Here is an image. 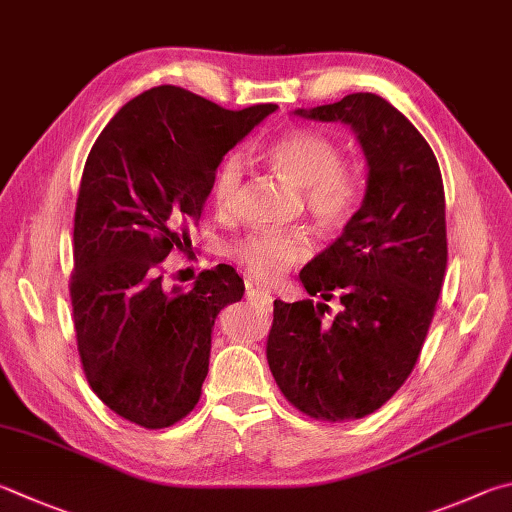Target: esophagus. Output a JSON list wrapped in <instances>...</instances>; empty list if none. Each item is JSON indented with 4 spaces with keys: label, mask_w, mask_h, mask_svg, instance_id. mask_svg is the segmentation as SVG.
Listing matches in <instances>:
<instances>
[{
    "label": "esophagus",
    "mask_w": 512,
    "mask_h": 512,
    "mask_svg": "<svg viewBox=\"0 0 512 512\" xmlns=\"http://www.w3.org/2000/svg\"><path fill=\"white\" fill-rule=\"evenodd\" d=\"M246 300L250 304L259 306V309L268 311L273 306V295L268 288H262V286H253V284H246Z\"/></svg>",
    "instance_id": "34e87169"
}]
</instances>
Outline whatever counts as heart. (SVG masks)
Masks as SVG:
<instances>
[{"mask_svg":"<svg viewBox=\"0 0 512 512\" xmlns=\"http://www.w3.org/2000/svg\"><path fill=\"white\" fill-rule=\"evenodd\" d=\"M268 161L288 181L302 188L304 208L322 228L336 230L356 215L362 199L358 174L342 163L340 147L315 129L295 127L268 145ZM244 156L232 152L212 174L210 194L221 212H232L244 185ZM313 241L309 232L257 230L237 241L232 257L259 282H275L293 266L309 259Z\"/></svg>","mask_w":512,"mask_h":512,"instance_id":"b5f03b06","label":"heart"}]
</instances>
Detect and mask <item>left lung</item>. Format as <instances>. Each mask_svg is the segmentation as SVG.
<instances>
[{
	"instance_id": "1",
	"label": "left lung",
	"mask_w": 512,
	"mask_h": 512,
	"mask_svg": "<svg viewBox=\"0 0 512 512\" xmlns=\"http://www.w3.org/2000/svg\"><path fill=\"white\" fill-rule=\"evenodd\" d=\"M295 114L349 125L369 165L360 210L300 273L306 293L324 302L275 300L266 340L286 401L340 423L383 407L421 356L448 266L443 179L418 129L376 94ZM333 296L343 309L327 319Z\"/></svg>"
}]
</instances>
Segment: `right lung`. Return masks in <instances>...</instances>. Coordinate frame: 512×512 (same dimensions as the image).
<instances>
[{"mask_svg": "<svg viewBox=\"0 0 512 512\" xmlns=\"http://www.w3.org/2000/svg\"><path fill=\"white\" fill-rule=\"evenodd\" d=\"M275 109L230 111L161 85L91 147L73 221V329L89 387L129 423L161 430L199 403L217 313L244 280L219 264L190 291L167 288L163 259L188 253L217 165Z\"/></svg>", "mask_w": 512, "mask_h": 512, "instance_id": "1", "label": "right lung"}]
</instances>
